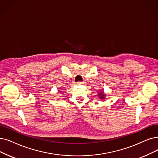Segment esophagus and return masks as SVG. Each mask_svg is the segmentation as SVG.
<instances>
[{"label": "esophagus", "instance_id": "34e87169", "mask_svg": "<svg viewBox=\"0 0 158 158\" xmlns=\"http://www.w3.org/2000/svg\"><path fill=\"white\" fill-rule=\"evenodd\" d=\"M83 84H84L83 82H80V81H79V82L77 83V85H82Z\"/></svg>", "mask_w": 158, "mask_h": 158}]
</instances>
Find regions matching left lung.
Here are the masks:
<instances>
[{
	"instance_id": "obj_1",
	"label": "left lung",
	"mask_w": 158,
	"mask_h": 158,
	"mask_svg": "<svg viewBox=\"0 0 158 158\" xmlns=\"http://www.w3.org/2000/svg\"><path fill=\"white\" fill-rule=\"evenodd\" d=\"M98 92L97 94H98V96L99 97V99L104 100L106 98V97L107 94L104 92V91L102 89H99V90H98Z\"/></svg>"
}]
</instances>
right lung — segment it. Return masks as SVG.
<instances>
[{"label": "right lung", "mask_w": 158, "mask_h": 158, "mask_svg": "<svg viewBox=\"0 0 158 158\" xmlns=\"http://www.w3.org/2000/svg\"><path fill=\"white\" fill-rule=\"evenodd\" d=\"M59 92H60V93H61V91H59Z\"/></svg>", "instance_id": "1"}]
</instances>
